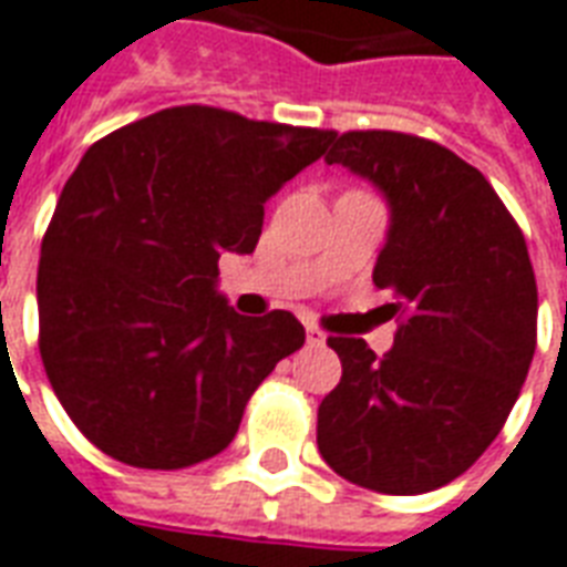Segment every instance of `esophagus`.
<instances>
[{"mask_svg": "<svg viewBox=\"0 0 567 567\" xmlns=\"http://www.w3.org/2000/svg\"><path fill=\"white\" fill-rule=\"evenodd\" d=\"M306 339H309V346H324L327 333L321 330V327L309 324V327H306Z\"/></svg>", "mask_w": 567, "mask_h": 567, "instance_id": "1", "label": "esophagus"}]
</instances>
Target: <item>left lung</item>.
I'll return each instance as SVG.
<instances>
[{
	"instance_id": "obj_1",
	"label": "left lung",
	"mask_w": 567,
	"mask_h": 567,
	"mask_svg": "<svg viewBox=\"0 0 567 567\" xmlns=\"http://www.w3.org/2000/svg\"><path fill=\"white\" fill-rule=\"evenodd\" d=\"M327 165L388 198L372 282L400 327L384 358L363 339H327L342 379L318 405V451L351 484L430 493L475 465L529 375L538 285L526 237L477 167L417 134H339Z\"/></svg>"
}]
</instances>
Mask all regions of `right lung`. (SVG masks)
Masks as SVG:
<instances>
[{
	"mask_svg": "<svg viewBox=\"0 0 567 567\" xmlns=\"http://www.w3.org/2000/svg\"><path fill=\"white\" fill-rule=\"evenodd\" d=\"M333 137L183 104L86 150L41 240L38 351L99 451L171 472L234 442L306 330L285 309L237 316L216 295L219 258L258 246L264 200Z\"/></svg>",
	"mask_w": 567,
	"mask_h": 567,
	"instance_id": "add662e5",
	"label": "right lung"
}]
</instances>
